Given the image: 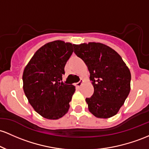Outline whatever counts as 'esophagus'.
I'll use <instances>...</instances> for the list:
<instances>
[{
  "label": "esophagus",
  "mask_w": 149,
  "mask_h": 149,
  "mask_svg": "<svg viewBox=\"0 0 149 149\" xmlns=\"http://www.w3.org/2000/svg\"><path fill=\"white\" fill-rule=\"evenodd\" d=\"M83 82H84V81H83V80H82V79H81V80H80V81H79V82L76 83V86H77V87H80V86H81V85H82Z\"/></svg>",
  "instance_id": "obj_1"
}]
</instances>
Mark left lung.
I'll return each instance as SVG.
<instances>
[{
	"label": "left lung",
	"instance_id": "obj_1",
	"mask_svg": "<svg viewBox=\"0 0 149 149\" xmlns=\"http://www.w3.org/2000/svg\"><path fill=\"white\" fill-rule=\"evenodd\" d=\"M74 53L84 62L90 72L94 92L86 98L89 111L96 118L114 116L130 91L131 74L121 56L100 43L73 45Z\"/></svg>",
	"mask_w": 149,
	"mask_h": 149
}]
</instances>
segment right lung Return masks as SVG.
<instances>
[{"instance_id":"obj_1","label":"right lung","mask_w":149,"mask_h":149,"mask_svg":"<svg viewBox=\"0 0 149 149\" xmlns=\"http://www.w3.org/2000/svg\"><path fill=\"white\" fill-rule=\"evenodd\" d=\"M73 45L62 41L45 44L34 53L22 75L23 89L35 111L57 120L68 113L75 87L62 81Z\"/></svg>"}]
</instances>
